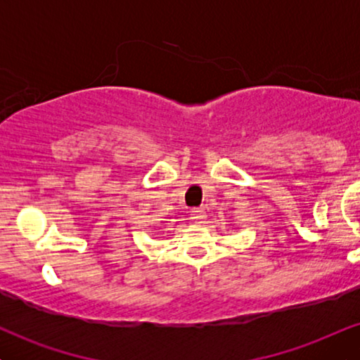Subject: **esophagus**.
I'll use <instances>...</instances> for the list:
<instances>
[{
	"mask_svg": "<svg viewBox=\"0 0 360 360\" xmlns=\"http://www.w3.org/2000/svg\"><path fill=\"white\" fill-rule=\"evenodd\" d=\"M191 220L194 221V223H203L205 221V218H206V212L203 208H193L191 210Z\"/></svg>",
	"mask_w": 360,
	"mask_h": 360,
	"instance_id": "34e87169",
	"label": "esophagus"
}]
</instances>
